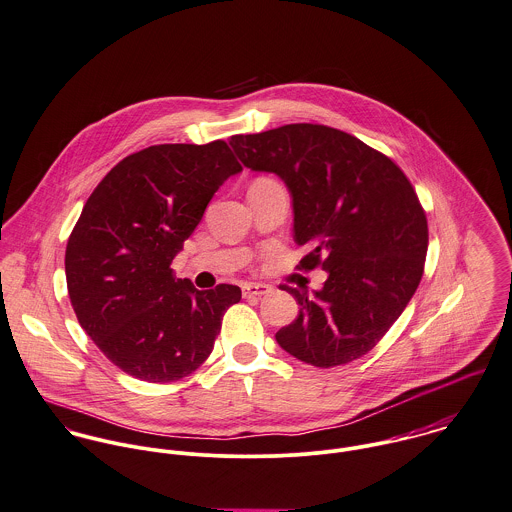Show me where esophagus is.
<instances>
[{"mask_svg": "<svg viewBox=\"0 0 512 512\" xmlns=\"http://www.w3.org/2000/svg\"><path fill=\"white\" fill-rule=\"evenodd\" d=\"M273 288L269 284L263 283H245L243 284V296L251 298V296H263L269 294Z\"/></svg>", "mask_w": 512, "mask_h": 512, "instance_id": "1", "label": "esophagus"}]
</instances>
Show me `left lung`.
Here are the masks:
<instances>
[{
    "label": "left lung",
    "instance_id": "obj_1",
    "mask_svg": "<svg viewBox=\"0 0 512 512\" xmlns=\"http://www.w3.org/2000/svg\"><path fill=\"white\" fill-rule=\"evenodd\" d=\"M239 161L283 178L294 212L298 269L328 279L308 296L283 284L300 312L277 332L296 359L336 367L369 353L416 292L428 251V222L406 174L357 137L316 123L233 135Z\"/></svg>",
    "mask_w": 512,
    "mask_h": 512
}]
</instances>
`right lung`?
Instances as JSON below:
<instances>
[{
    "label": "right lung",
    "mask_w": 512,
    "mask_h": 512,
    "mask_svg": "<svg viewBox=\"0 0 512 512\" xmlns=\"http://www.w3.org/2000/svg\"><path fill=\"white\" fill-rule=\"evenodd\" d=\"M241 172L226 141L153 145L119 161L72 229L64 271L84 332L127 375L172 383L212 353L241 288L198 290L171 263L208 202Z\"/></svg>",
    "instance_id": "obj_1"
}]
</instances>
